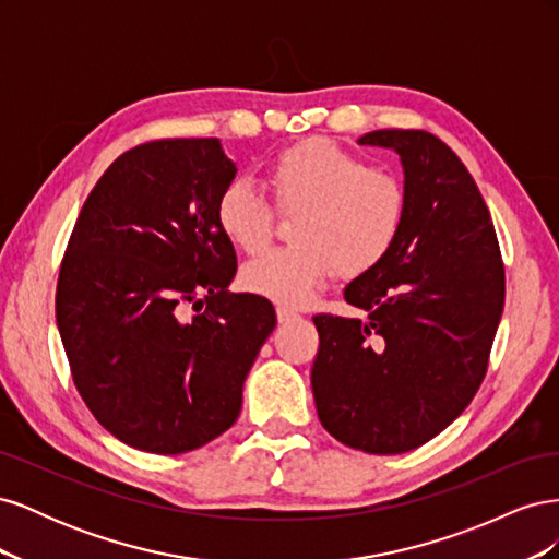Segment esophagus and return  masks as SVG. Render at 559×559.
<instances>
[{
    "label": "esophagus",
    "instance_id": "obj_1",
    "mask_svg": "<svg viewBox=\"0 0 559 559\" xmlns=\"http://www.w3.org/2000/svg\"><path fill=\"white\" fill-rule=\"evenodd\" d=\"M277 319H280V324H294V321L300 319V314L294 312L292 308L280 306V308H277Z\"/></svg>",
    "mask_w": 559,
    "mask_h": 559
}]
</instances>
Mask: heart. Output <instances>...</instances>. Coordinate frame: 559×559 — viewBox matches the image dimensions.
<instances>
[{
	"instance_id": "obj_1",
	"label": "heart",
	"mask_w": 559,
	"mask_h": 559,
	"mask_svg": "<svg viewBox=\"0 0 559 559\" xmlns=\"http://www.w3.org/2000/svg\"><path fill=\"white\" fill-rule=\"evenodd\" d=\"M277 207L298 212L294 242L267 251L242 270L249 292L282 306L310 300L335 270L359 277L394 249L408 212L403 181L329 140L298 142L270 165ZM216 226L249 257L275 235V210L247 179H233L216 198Z\"/></svg>"
}]
</instances>
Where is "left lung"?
<instances>
[{"mask_svg":"<svg viewBox=\"0 0 559 559\" xmlns=\"http://www.w3.org/2000/svg\"><path fill=\"white\" fill-rule=\"evenodd\" d=\"M408 193L389 257L347 284L366 319L317 314L312 394L324 429L354 450L399 454L464 413L487 373L506 298L492 216L454 151L425 130H373Z\"/></svg>","mask_w":559,"mask_h":559,"instance_id":"8db88e82","label":"left lung"}]
</instances>
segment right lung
<instances>
[{"mask_svg":"<svg viewBox=\"0 0 559 559\" xmlns=\"http://www.w3.org/2000/svg\"><path fill=\"white\" fill-rule=\"evenodd\" d=\"M235 173L216 138L146 142L107 167L79 212L58 331L81 399L130 448L181 454L230 429L277 324L267 298L228 294L238 259L214 207Z\"/></svg>","mask_w":559,"mask_h":559,"instance_id":"right-lung-1","label":"right lung"}]
</instances>
